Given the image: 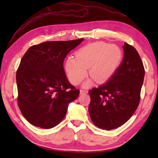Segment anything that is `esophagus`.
<instances>
[{"label": "esophagus", "mask_w": 158, "mask_h": 158, "mask_svg": "<svg viewBox=\"0 0 158 158\" xmlns=\"http://www.w3.org/2000/svg\"><path fill=\"white\" fill-rule=\"evenodd\" d=\"M80 94H81V95H82V94H87V93H88V91L85 90V89H80Z\"/></svg>", "instance_id": "34e87169"}]
</instances>
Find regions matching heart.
<instances>
[{"label":"heart","instance_id":"b5f03b06","mask_svg":"<svg viewBox=\"0 0 158 158\" xmlns=\"http://www.w3.org/2000/svg\"><path fill=\"white\" fill-rule=\"evenodd\" d=\"M75 55L76 58L69 56L66 59L64 68L70 83L77 85L86 76L88 69L89 76L97 82H106L115 73L123 53L117 45L99 41L81 47ZM92 84V80H88L83 85L88 87Z\"/></svg>","mask_w":158,"mask_h":158}]
</instances>
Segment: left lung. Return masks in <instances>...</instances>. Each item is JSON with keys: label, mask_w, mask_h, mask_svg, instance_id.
I'll return each instance as SVG.
<instances>
[{"label": "left lung", "mask_w": 158, "mask_h": 158, "mask_svg": "<svg viewBox=\"0 0 158 158\" xmlns=\"http://www.w3.org/2000/svg\"><path fill=\"white\" fill-rule=\"evenodd\" d=\"M124 58L107 82L89 91V117L94 125L109 131L125 124L138 108L145 70L138 51L125 43Z\"/></svg>", "instance_id": "obj_1"}]
</instances>
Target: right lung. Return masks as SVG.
<instances>
[{
    "label": "right lung",
    "mask_w": 158,
    "mask_h": 158,
    "mask_svg": "<svg viewBox=\"0 0 158 158\" xmlns=\"http://www.w3.org/2000/svg\"><path fill=\"white\" fill-rule=\"evenodd\" d=\"M84 39L47 41L30 47L16 72L18 104L31 125L51 128L59 124L80 90L70 84L63 63Z\"/></svg>",
    "instance_id": "obj_1"
}]
</instances>
